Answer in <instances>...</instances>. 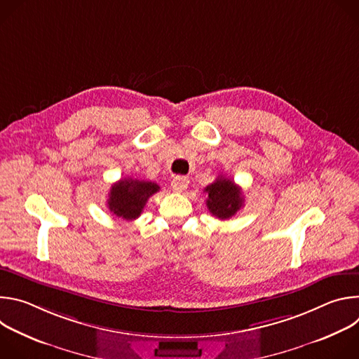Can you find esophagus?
<instances>
[{
  "label": "esophagus",
  "instance_id": "1",
  "mask_svg": "<svg viewBox=\"0 0 359 359\" xmlns=\"http://www.w3.org/2000/svg\"><path fill=\"white\" fill-rule=\"evenodd\" d=\"M170 186H172V189H173V191H177V193H182V191H184L186 189H187V186H189V180L186 179V177H182V176H177V177H175L173 180H172V183H170Z\"/></svg>",
  "mask_w": 359,
  "mask_h": 359
}]
</instances>
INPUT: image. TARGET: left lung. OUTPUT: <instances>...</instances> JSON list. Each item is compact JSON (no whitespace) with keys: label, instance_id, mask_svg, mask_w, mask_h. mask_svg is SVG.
Instances as JSON below:
<instances>
[{"label":"left lung","instance_id":"left-lung-1","mask_svg":"<svg viewBox=\"0 0 359 359\" xmlns=\"http://www.w3.org/2000/svg\"><path fill=\"white\" fill-rule=\"evenodd\" d=\"M204 190L208 193L206 206L209 212L220 220L230 219L243 208L241 189L231 179L219 176Z\"/></svg>","mask_w":359,"mask_h":359}]
</instances>
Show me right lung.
I'll use <instances>...</instances> for the list:
<instances>
[{
  "label": "right lung",
  "mask_w": 359,
  "mask_h": 359,
  "mask_svg": "<svg viewBox=\"0 0 359 359\" xmlns=\"http://www.w3.org/2000/svg\"><path fill=\"white\" fill-rule=\"evenodd\" d=\"M159 184L151 182L130 177L121 179L109 190L108 208L118 217L135 220L140 216L147 198L159 191Z\"/></svg>",
  "instance_id": "right-lung-1"
}]
</instances>
